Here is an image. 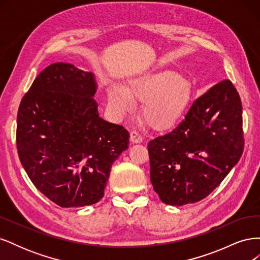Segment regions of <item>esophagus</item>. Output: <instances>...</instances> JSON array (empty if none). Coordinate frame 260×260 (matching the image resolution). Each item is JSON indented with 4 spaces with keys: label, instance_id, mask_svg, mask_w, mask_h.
<instances>
[{
    "label": "esophagus",
    "instance_id": "1",
    "mask_svg": "<svg viewBox=\"0 0 260 260\" xmlns=\"http://www.w3.org/2000/svg\"><path fill=\"white\" fill-rule=\"evenodd\" d=\"M130 141L132 143H141L143 141V137L141 136L138 131L133 130L130 133Z\"/></svg>",
    "mask_w": 260,
    "mask_h": 260
}]
</instances>
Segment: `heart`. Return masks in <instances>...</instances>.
<instances>
[{
	"label": "heart",
	"mask_w": 260,
	"mask_h": 260,
	"mask_svg": "<svg viewBox=\"0 0 260 260\" xmlns=\"http://www.w3.org/2000/svg\"><path fill=\"white\" fill-rule=\"evenodd\" d=\"M108 104L119 116L135 108V101L143 102L142 115L155 129H165L177 122L191 99L188 82L168 69L144 72L125 82L107 86Z\"/></svg>",
	"instance_id": "heart-1"
}]
</instances>
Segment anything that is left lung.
Instances as JSON below:
<instances>
[{
	"label": "left lung",
	"instance_id": "8db88e82",
	"mask_svg": "<svg viewBox=\"0 0 260 260\" xmlns=\"http://www.w3.org/2000/svg\"><path fill=\"white\" fill-rule=\"evenodd\" d=\"M243 147L241 99L223 80L195 100L176 128L148 142L154 191L171 206L205 199L239 162Z\"/></svg>",
	"mask_w": 260,
	"mask_h": 260
}]
</instances>
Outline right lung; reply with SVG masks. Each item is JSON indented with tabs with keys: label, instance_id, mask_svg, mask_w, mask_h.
Returning <instances> with one entry per match:
<instances>
[{
	"label": "right lung",
	"instance_id": "1",
	"mask_svg": "<svg viewBox=\"0 0 260 260\" xmlns=\"http://www.w3.org/2000/svg\"><path fill=\"white\" fill-rule=\"evenodd\" d=\"M95 75L66 62L43 69L22 98L16 142L31 182L60 207L98 203L129 132L104 120Z\"/></svg>",
	"mask_w": 260,
	"mask_h": 260
}]
</instances>
